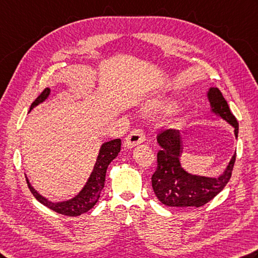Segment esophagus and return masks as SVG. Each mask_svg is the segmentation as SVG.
<instances>
[{
  "label": "esophagus",
  "instance_id": "esophagus-1",
  "mask_svg": "<svg viewBox=\"0 0 258 258\" xmlns=\"http://www.w3.org/2000/svg\"><path fill=\"white\" fill-rule=\"evenodd\" d=\"M145 141V134L142 130H134L125 139V148L131 149Z\"/></svg>",
  "mask_w": 258,
  "mask_h": 258
}]
</instances>
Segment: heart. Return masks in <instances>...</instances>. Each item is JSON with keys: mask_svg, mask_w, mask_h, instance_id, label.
Segmentation results:
<instances>
[{"mask_svg": "<svg viewBox=\"0 0 258 258\" xmlns=\"http://www.w3.org/2000/svg\"><path fill=\"white\" fill-rule=\"evenodd\" d=\"M153 109L156 110H162V111H166V110H169L171 109L172 105L169 104L168 101H157L156 104H153Z\"/></svg>", "mask_w": 258, "mask_h": 258, "instance_id": "b5f03b06", "label": "heart"}]
</instances>
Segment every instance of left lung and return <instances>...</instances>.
Masks as SVG:
<instances>
[{
	"label": "left lung",
	"instance_id": "obj_1",
	"mask_svg": "<svg viewBox=\"0 0 258 258\" xmlns=\"http://www.w3.org/2000/svg\"><path fill=\"white\" fill-rule=\"evenodd\" d=\"M208 98L211 110L235 128L237 138L239 125L221 91L218 88H210ZM157 141L161 150H159L157 154V169L151 179L154 194L162 204L177 208H200L217 196L228 184L236 161V153L223 174L218 178L196 176L188 174L180 166L182 141L179 131L172 128L162 131L158 134Z\"/></svg>",
	"mask_w": 258,
	"mask_h": 258
}]
</instances>
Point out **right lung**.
I'll return each instance as SVG.
<instances>
[{"mask_svg":"<svg viewBox=\"0 0 258 258\" xmlns=\"http://www.w3.org/2000/svg\"><path fill=\"white\" fill-rule=\"evenodd\" d=\"M49 93L50 89L46 88L45 90L36 98V100L32 102L29 111H31L32 108H35L36 106H38L41 102H44L47 99ZM120 140L116 139L111 140L109 142H105L101 145L99 154H98L97 161L95 163V167H93V170L90 177H89V179L83 188L80 190V193L77 196H74L71 200L55 203L50 202L47 199H45L44 196H41L38 191L30 185L29 180H28V178L26 177L28 187H29L30 191L32 195L35 196L37 201H39L41 204H44L45 207L55 211V212L69 215V217H78V215L86 213L89 210L95 207L98 200H99L101 190L105 186L107 168H108L109 163L114 160L117 157V154L120 151Z\"/></svg>","mask_w":258,"mask_h":258,"instance_id":"1","label":"right lung"}]
</instances>
